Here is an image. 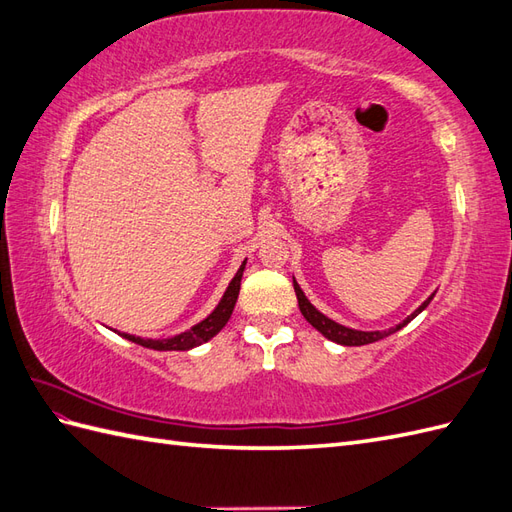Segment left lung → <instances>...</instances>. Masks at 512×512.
I'll list each match as a JSON object with an SVG mask.
<instances>
[{
	"mask_svg": "<svg viewBox=\"0 0 512 512\" xmlns=\"http://www.w3.org/2000/svg\"><path fill=\"white\" fill-rule=\"evenodd\" d=\"M292 283H294L296 299H299V310L305 316L307 323H310L316 331H320V334H323L327 340L336 342V344H342V347H362V344H371V342L382 340V338H386L390 334H395V331H399L401 327H406L412 318H417L425 310V307L430 305V301L434 299V294L427 296V299L406 320H401L399 325L390 327L388 331H362V329H353V327H347V325H340V323H336L334 318H329L323 312H318L316 307L310 303V299H307V296H305V292L301 290V285L296 283V279H292Z\"/></svg>",
	"mask_w": 512,
	"mask_h": 512,
	"instance_id": "obj_1",
	"label": "left lung"
}]
</instances>
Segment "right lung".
<instances>
[{
  "label": "right lung",
  "mask_w": 512,
  "mask_h": 512,
  "mask_svg": "<svg viewBox=\"0 0 512 512\" xmlns=\"http://www.w3.org/2000/svg\"><path fill=\"white\" fill-rule=\"evenodd\" d=\"M244 266H246V259L242 261V266L237 268L235 277L229 283V288L224 290L220 303L216 305V310H213L205 320L196 323L192 329L181 331V334H176L172 338H161V340L139 338V336H130V334H120V336L130 342H135V344H141V347H146V349H154V351H189L194 347H200V344L209 342L213 336L220 334L224 325L229 323L235 301H237V294H240V281L244 275Z\"/></svg>",
  "instance_id": "add662e5"
}]
</instances>
